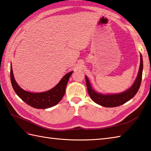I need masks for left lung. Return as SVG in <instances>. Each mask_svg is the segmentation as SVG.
<instances>
[{
  "label": "left lung",
  "mask_w": 151,
  "mask_h": 151,
  "mask_svg": "<svg viewBox=\"0 0 151 151\" xmlns=\"http://www.w3.org/2000/svg\"><path fill=\"white\" fill-rule=\"evenodd\" d=\"M142 72H143V58L142 54L140 55V65L138 74H137V78L133 85L128 89L127 91L122 92L121 93L117 94H109L104 95L99 93L95 91L92 89L91 86L89 83V80L87 76H85L86 86L88 93L90 96L91 99L95 103L102 106L104 107L112 108L116 107L119 106L124 104L125 102L130 101L131 99L134 97L140 87L141 82L142 79Z\"/></svg>",
  "instance_id": "obj_1"
}]
</instances>
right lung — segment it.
Here are the masks:
<instances>
[{
    "instance_id": "right-lung-1",
    "label": "right lung",
    "mask_w": 151,
    "mask_h": 151,
    "mask_svg": "<svg viewBox=\"0 0 151 151\" xmlns=\"http://www.w3.org/2000/svg\"><path fill=\"white\" fill-rule=\"evenodd\" d=\"M73 71L67 73L55 87L50 90L41 93H31L23 90L16 82L10 67V79L15 92L24 102L37 109H45L52 107L62 100L65 94V88L70 75Z\"/></svg>"
}]
</instances>
